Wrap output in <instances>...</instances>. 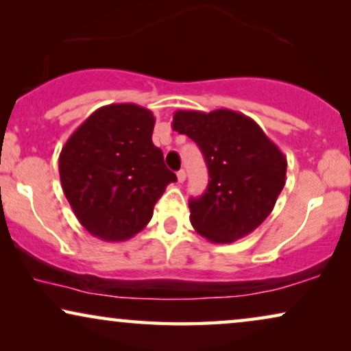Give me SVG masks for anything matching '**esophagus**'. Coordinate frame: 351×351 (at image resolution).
Returning <instances> with one entry per match:
<instances>
[{
  "instance_id": "esophagus-1",
  "label": "esophagus",
  "mask_w": 351,
  "mask_h": 351,
  "mask_svg": "<svg viewBox=\"0 0 351 351\" xmlns=\"http://www.w3.org/2000/svg\"><path fill=\"white\" fill-rule=\"evenodd\" d=\"M185 179H186V172L184 169H180L179 172H177V180L182 184V182H185Z\"/></svg>"
}]
</instances>
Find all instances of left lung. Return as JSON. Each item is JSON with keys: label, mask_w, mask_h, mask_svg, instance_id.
<instances>
[{"label": "left lung", "mask_w": 351, "mask_h": 351, "mask_svg": "<svg viewBox=\"0 0 351 351\" xmlns=\"http://www.w3.org/2000/svg\"><path fill=\"white\" fill-rule=\"evenodd\" d=\"M172 129L196 142L209 171L206 193L190 199L193 228L215 244L252 233L286 184L285 153L252 118L228 108L177 110Z\"/></svg>", "instance_id": "left-lung-1"}]
</instances>
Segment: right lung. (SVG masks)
I'll return each mask as SVG.
<instances>
[{"label": "right lung", "mask_w": 351, "mask_h": 351, "mask_svg": "<svg viewBox=\"0 0 351 351\" xmlns=\"http://www.w3.org/2000/svg\"><path fill=\"white\" fill-rule=\"evenodd\" d=\"M155 117L136 104L95 110L59 156L62 190L80 223L102 241H126L152 220L177 177L153 145Z\"/></svg>", "instance_id": "obj_1"}]
</instances>
